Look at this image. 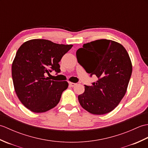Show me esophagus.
Masks as SVG:
<instances>
[{
	"label": "esophagus",
	"mask_w": 148,
	"mask_h": 148,
	"mask_svg": "<svg viewBox=\"0 0 148 148\" xmlns=\"http://www.w3.org/2000/svg\"><path fill=\"white\" fill-rule=\"evenodd\" d=\"M69 85L72 87H74L76 85V83H71V82H69Z\"/></svg>",
	"instance_id": "esophagus-1"
}]
</instances>
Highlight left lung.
Instances as JSON below:
<instances>
[{"label":"left lung","instance_id":"8db88e82","mask_svg":"<svg viewBox=\"0 0 148 148\" xmlns=\"http://www.w3.org/2000/svg\"><path fill=\"white\" fill-rule=\"evenodd\" d=\"M76 57L91 77H97L92 85H84V92L78 96L80 105L93 114L112 111L126 93L132 72L127 50L117 42L99 39L84 44Z\"/></svg>","mask_w":148,"mask_h":148}]
</instances>
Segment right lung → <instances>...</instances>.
Listing matches in <instances>:
<instances>
[{"label": "right lung", "mask_w": 148, "mask_h": 148, "mask_svg": "<svg viewBox=\"0 0 148 148\" xmlns=\"http://www.w3.org/2000/svg\"><path fill=\"white\" fill-rule=\"evenodd\" d=\"M72 46L32 39L18 49L12 64V81L19 100L31 111L44 112L58 103L69 84L45 76L52 71L58 73L59 62Z\"/></svg>", "instance_id": "1"}]
</instances>
